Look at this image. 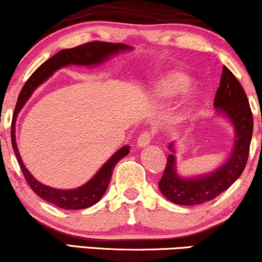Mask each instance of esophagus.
<instances>
[{"label": "esophagus", "mask_w": 262, "mask_h": 262, "mask_svg": "<svg viewBox=\"0 0 262 262\" xmlns=\"http://www.w3.org/2000/svg\"><path fill=\"white\" fill-rule=\"evenodd\" d=\"M150 140H152V134H149V132H143V134L138 137L137 147L143 148V147L148 146V144L150 143Z\"/></svg>", "instance_id": "34e87169"}]
</instances>
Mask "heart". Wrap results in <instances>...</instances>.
Here are the masks:
<instances>
[{
    "label": "heart",
    "instance_id": "obj_1",
    "mask_svg": "<svg viewBox=\"0 0 262 262\" xmlns=\"http://www.w3.org/2000/svg\"><path fill=\"white\" fill-rule=\"evenodd\" d=\"M192 85V78L181 71H171L152 84L150 94L158 100H170L186 93Z\"/></svg>",
    "mask_w": 262,
    "mask_h": 262
}]
</instances>
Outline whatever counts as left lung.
Masks as SVG:
<instances>
[{"instance_id": "obj_1", "label": "left lung", "mask_w": 262, "mask_h": 262, "mask_svg": "<svg viewBox=\"0 0 262 262\" xmlns=\"http://www.w3.org/2000/svg\"><path fill=\"white\" fill-rule=\"evenodd\" d=\"M213 105L218 115L226 118L233 126V148L228 159L213 171L183 177L178 171L175 142L169 143L168 148L171 155L168 156L165 170L158 187L162 195L173 204L193 206L211 201L226 191L241 177L247 165L253 137V114L244 89L226 66H223Z\"/></svg>"}]
</instances>
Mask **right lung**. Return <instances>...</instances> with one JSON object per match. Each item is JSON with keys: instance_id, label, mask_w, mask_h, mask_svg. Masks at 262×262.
Returning <instances> with one entry per match:
<instances>
[{"instance_id": "1", "label": "right lung", "mask_w": 262, "mask_h": 262, "mask_svg": "<svg viewBox=\"0 0 262 262\" xmlns=\"http://www.w3.org/2000/svg\"><path fill=\"white\" fill-rule=\"evenodd\" d=\"M131 50H134V48H131L130 45L106 41H92L77 46V48L64 49V50H61L56 55H54L51 58L46 60L41 66H39L38 69L34 71L33 75L28 78L24 87L21 88L17 100V105H15L14 109L13 119H12V147H13L15 158H17L18 164H19L21 173L26 178L27 183L32 187L33 191L45 201L50 202V204L57 206L60 208H63V210H82V208H87L95 205L105 193L115 165L118 164L120 159H122L130 153V146L126 144V146H122L121 148L116 150L101 165L99 170L82 186L67 190L56 189V187L44 185L39 180H36L32 173L26 168L23 161H21L17 141H15V121H17L18 114L20 113L24 104L32 97L34 91L39 85H41L42 83L48 81L57 70L70 66V64L84 67L99 66V64L106 62L112 57L119 55L120 52Z\"/></svg>"}]
</instances>
